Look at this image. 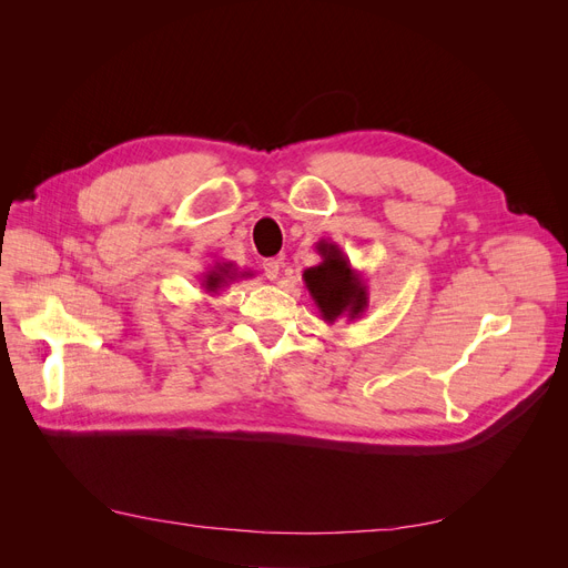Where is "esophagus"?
Returning a JSON list of instances; mask_svg holds the SVG:
<instances>
[{"label":"esophagus","instance_id":"esophagus-1","mask_svg":"<svg viewBox=\"0 0 568 568\" xmlns=\"http://www.w3.org/2000/svg\"><path fill=\"white\" fill-rule=\"evenodd\" d=\"M262 268H264V276H266L268 281H276L278 274H281V260H276V257L266 260V262L262 264Z\"/></svg>","mask_w":568,"mask_h":568}]
</instances>
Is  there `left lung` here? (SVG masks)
<instances>
[{
    "mask_svg": "<svg viewBox=\"0 0 568 568\" xmlns=\"http://www.w3.org/2000/svg\"><path fill=\"white\" fill-rule=\"evenodd\" d=\"M315 248L322 262L306 268L304 283L322 320L326 324L341 317H347V322L359 320L368 308V285L362 272H356L336 244L322 239Z\"/></svg>",
    "mask_w": 568,
    "mask_h": 568,
    "instance_id": "1",
    "label": "left lung"
}]
</instances>
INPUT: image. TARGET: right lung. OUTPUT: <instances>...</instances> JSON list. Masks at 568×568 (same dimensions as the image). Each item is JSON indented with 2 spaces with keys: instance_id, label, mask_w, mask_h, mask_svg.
I'll return each mask as SVG.
<instances>
[{
  "instance_id": "add662e5",
  "label": "right lung",
  "mask_w": 568,
  "mask_h": 568,
  "mask_svg": "<svg viewBox=\"0 0 568 568\" xmlns=\"http://www.w3.org/2000/svg\"><path fill=\"white\" fill-rule=\"evenodd\" d=\"M244 276H251V274H246V272H242V274H236V272H232V264H227V262H216L212 268H209V272H204V276H202V287H204V292H209V294H216L221 287H225L227 283H232V281H236V278H244Z\"/></svg>"
}]
</instances>
